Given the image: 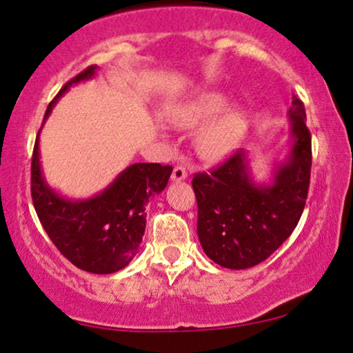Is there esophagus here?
Listing matches in <instances>:
<instances>
[{"instance_id":"esophagus-1","label":"esophagus","mask_w":353,"mask_h":353,"mask_svg":"<svg viewBox=\"0 0 353 353\" xmlns=\"http://www.w3.org/2000/svg\"><path fill=\"white\" fill-rule=\"evenodd\" d=\"M186 178H188V172H186L185 167L176 165L175 168H173V172H172V180L173 181H183V180H186Z\"/></svg>"}]
</instances>
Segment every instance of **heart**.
<instances>
[{
  "label": "heart",
  "instance_id": "1",
  "mask_svg": "<svg viewBox=\"0 0 353 353\" xmlns=\"http://www.w3.org/2000/svg\"><path fill=\"white\" fill-rule=\"evenodd\" d=\"M220 91L205 90L191 94L168 110L167 117L178 128L197 130L194 146L197 154L209 162L223 161L243 146L249 130V119L243 105H226Z\"/></svg>",
  "mask_w": 353,
  "mask_h": 353
}]
</instances>
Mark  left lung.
Returning <instances> with one entry per match:
<instances>
[{
  "instance_id": "8db88e82",
  "label": "left lung",
  "mask_w": 353,
  "mask_h": 353,
  "mask_svg": "<svg viewBox=\"0 0 353 353\" xmlns=\"http://www.w3.org/2000/svg\"><path fill=\"white\" fill-rule=\"evenodd\" d=\"M289 149L274 162L270 183L257 181L249 152L241 149L210 173H197V236L210 260L245 270L267 260L296 228L305 207L312 138L297 96L288 110Z\"/></svg>"
}]
</instances>
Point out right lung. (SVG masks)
I'll use <instances>...</instances> for the list:
<instances>
[{"label": "right lung", "instance_id": "right-lung-1", "mask_svg": "<svg viewBox=\"0 0 353 353\" xmlns=\"http://www.w3.org/2000/svg\"><path fill=\"white\" fill-rule=\"evenodd\" d=\"M98 67L91 65L62 86L48 105L45 120L70 86L94 79ZM38 132L32 157V197L37 215L52 244L75 267L96 274L119 272L138 254L146 230V204L165 190L170 165L133 163L98 194L70 199L48 185L40 162Z\"/></svg>", "mask_w": 353, "mask_h": 353}]
</instances>
